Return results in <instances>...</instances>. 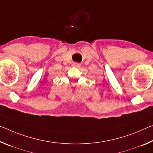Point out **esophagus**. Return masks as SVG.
Here are the masks:
<instances>
[{"mask_svg": "<svg viewBox=\"0 0 153 153\" xmlns=\"http://www.w3.org/2000/svg\"><path fill=\"white\" fill-rule=\"evenodd\" d=\"M74 67H77V68H79V67H80V65H79V63H74Z\"/></svg>", "mask_w": 153, "mask_h": 153, "instance_id": "obj_1", "label": "esophagus"}]
</instances>
